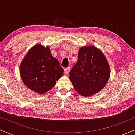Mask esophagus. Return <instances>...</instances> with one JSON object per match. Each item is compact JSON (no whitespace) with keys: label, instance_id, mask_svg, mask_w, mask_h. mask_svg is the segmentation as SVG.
Returning <instances> with one entry per match:
<instances>
[{"label":"esophagus","instance_id":"1","mask_svg":"<svg viewBox=\"0 0 135 135\" xmlns=\"http://www.w3.org/2000/svg\"><path fill=\"white\" fill-rule=\"evenodd\" d=\"M70 67H67V68H65V69H64V72H65V74H69V73L70 72Z\"/></svg>","mask_w":135,"mask_h":135}]
</instances>
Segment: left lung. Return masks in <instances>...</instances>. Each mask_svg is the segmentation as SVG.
<instances>
[{
    "label": "left lung",
    "mask_w": 135,
    "mask_h": 135,
    "mask_svg": "<svg viewBox=\"0 0 135 135\" xmlns=\"http://www.w3.org/2000/svg\"><path fill=\"white\" fill-rule=\"evenodd\" d=\"M106 58L94 46L79 49L77 62L70 72V80L75 89L83 97L97 93L105 87L110 77Z\"/></svg>",
    "instance_id": "left-lung-1"
}]
</instances>
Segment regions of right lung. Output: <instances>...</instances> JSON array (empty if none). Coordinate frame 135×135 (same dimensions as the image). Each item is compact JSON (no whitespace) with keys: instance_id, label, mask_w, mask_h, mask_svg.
I'll return each mask as SVG.
<instances>
[{"instance_id":"obj_1","label":"right lung","mask_w":135,"mask_h":135,"mask_svg":"<svg viewBox=\"0 0 135 135\" xmlns=\"http://www.w3.org/2000/svg\"><path fill=\"white\" fill-rule=\"evenodd\" d=\"M20 75L25 84L37 93L44 94L53 88L62 76L63 68L41 44L31 48L20 65Z\"/></svg>"}]
</instances>
